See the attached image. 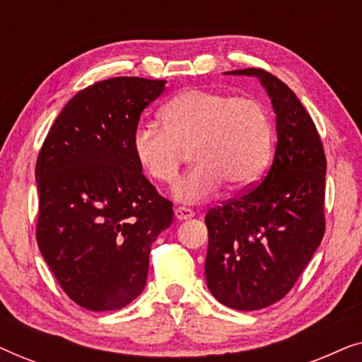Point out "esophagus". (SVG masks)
<instances>
[{"instance_id":"34e87169","label":"esophagus","mask_w":362,"mask_h":362,"mask_svg":"<svg viewBox=\"0 0 362 362\" xmlns=\"http://www.w3.org/2000/svg\"><path fill=\"white\" fill-rule=\"evenodd\" d=\"M175 216L177 221H186V219H191L192 216H194V211L189 209V207H185V206H180L175 209Z\"/></svg>"}]
</instances>
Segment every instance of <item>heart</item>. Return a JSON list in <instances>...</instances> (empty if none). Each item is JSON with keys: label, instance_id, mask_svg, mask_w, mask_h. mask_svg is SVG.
Masks as SVG:
<instances>
[{"label": "heart", "instance_id": "obj_1", "mask_svg": "<svg viewBox=\"0 0 362 362\" xmlns=\"http://www.w3.org/2000/svg\"><path fill=\"white\" fill-rule=\"evenodd\" d=\"M163 127L138 123L132 135L133 156L151 180L171 185L185 150L197 165L175 185L181 202L209 199L227 182L245 189L264 175L272 158L274 125L254 97L189 88L161 108Z\"/></svg>", "mask_w": 362, "mask_h": 362}]
</instances>
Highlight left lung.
<instances>
[{"label": "left lung", "mask_w": 362, "mask_h": 362, "mask_svg": "<svg viewBox=\"0 0 362 362\" xmlns=\"http://www.w3.org/2000/svg\"><path fill=\"white\" fill-rule=\"evenodd\" d=\"M269 93L276 148L259 185L206 214V281L222 305L252 311L293 288L325 234L323 143L293 90L264 69H240Z\"/></svg>", "instance_id": "1"}]
</instances>
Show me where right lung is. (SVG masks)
I'll list each match as a JSON object with an SVG mask.
<instances>
[{"instance_id": "1", "label": "right lung", "mask_w": 362, "mask_h": 362, "mask_svg": "<svg viewBox=\"0 0 362 362\" xmlns=\"http://www.w3.org/2000/svg\"><path fill=\"white\" fill-rule=\"evenodd\" d=\"M166 81L113 77L76 93L36 163L39 250L66 295L92 311L120 310L146 285L151 244L173 202L132 151L141 112Z\"/></svg>"}]
</instances>
